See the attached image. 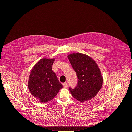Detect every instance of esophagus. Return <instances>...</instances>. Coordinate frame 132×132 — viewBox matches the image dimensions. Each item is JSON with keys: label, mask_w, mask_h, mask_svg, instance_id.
I'll return each mask as SVG.
<instances>
[{"label": "esophagus", "mask_w": 132, "mask_h": 132, "mask_svg": "<svg viewBox=\"0 0 132 132\" xmlns=\"http://www.w3.org/2000/svg\"><path fill=\"white\" fill-rule=\"evenodd\" d=\"M63 86L64 87H65V88H67V87H68V83H67V82H64V83H63Z\"/></svg>", "instance_id": "34e87169"}]
</instances>
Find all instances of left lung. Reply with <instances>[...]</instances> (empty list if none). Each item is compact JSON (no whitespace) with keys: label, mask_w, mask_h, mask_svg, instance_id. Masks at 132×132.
<instances>
[{"label":"left lung","mask_w":132,"mask_h":132,"mask_svg":"<svg viewBox=\"0 0 132 132\" xmlns=\"http://www.w3.org/2000/svg\"><path fill=\"white\" fill-rule=\"evenodd\" d=\"M68 58L77 74V85L69 90L74 98L83 102L96 96L101 89L103 78L97 64L84 54H69Z\"/></svg>","instance_id":"1"}]
</instances>
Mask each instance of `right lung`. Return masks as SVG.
Returning <instances> with one entry per match:
<instances>
[{"mask_svg":"<svg viewBox=\"0 0 132 132\" xmlns=\"http://www.w3.org/2000/svg\"><path fill=\"white\" fill-rule=\"evenodd\" d=\"M54 59H41L33 67L30 74L28 87L31 94L41 102L52 100L63 85L52 70Z\"/></svg>","mask_w":132,"mask_h":132,"instance_id":"1","label":"right lung"}]
</instances>
